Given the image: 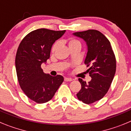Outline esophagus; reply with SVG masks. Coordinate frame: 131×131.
<instances>
[{"label":"esophagus","mask_w":131,"mask_h":131,"mask_svg":"<svg viewBox=\"0 0 131 131\" xmlns=\"http://www.w3.org/2000/svg\"><path fill=\"white\" fill-rule=\"evenodd\" d=\"M64 81H73V79L71 78H69V77H65Z\"/></svg>","instance_id":"34e87169"}]
</instances>
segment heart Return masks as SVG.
I'll list each match as a JSON object with an SVG mask.
<instances>
[{"label":"heart","mask_w":131,"mask_h":131,"mask_svg":"<svg viewBox=\"0 0 131 131\" xmlns=\"http://www.w3.org/2000/svg\"><path fill=\"white\" fill-rule=\"evenodd\" d=\"M59 43H60L59 41H56V42H54V44L52 45V51L54 52L57 49V48L59 46ZM68 45H69V47H72V46H74V45H81V43H80V42L79 41V40H76V39H71L69 40Z\"/></svg>","instance_id":"obj_1"}]
</instances>
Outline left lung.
<instances>
[{
  "label": "left lung",
  "instance_id": "left-lung-1",
  "mask_svg": "<svg viewBox=\"0 0 131 131\" xmlns=\"http://www.w3.org/2000/svg\"><path fill=\"white\" fill-rule=\"evenodd\" d=\"M73 35L83 39L87 46L84 63L90 66L86 71L92 79L86 83L79 79L81 89L77 96L80 101L90 104L102 99L110 87L116 70L115 54L108 39L97 30L76 32Z\"/></svg>",
  "mask_w": 131,
  "mask_h": 131
}]
</instances>
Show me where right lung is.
I'll use <instances>...</instances> for the list:
<instances>
[{
    "mask_svg": "<svg viewBox=\"0 0 131 131\" xmlns=\"http://www.w3.org/2000/svg\"><path fill=\"white\" fill-rule=\"evenodd\" d=\"M66 31L39 29L27 35L16 56V69L19 85L33 101L42 104L50 100L63 81V77L46 74L41 68L50 58L53 44Z\"/></svg>",
    "mask_w": 131,
    "mask_h": 131,
    "instance_id": "add662e5",
    "label": "right lung"
}]
</instances>
